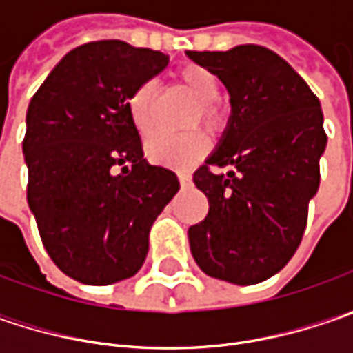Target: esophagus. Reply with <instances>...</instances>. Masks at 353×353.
<instances>
[{
	"label": "esophagus",
	"mask_w": 353,
	"mask_h": 353,
	"mask_svg": "<svg viewBox=\"0 0 353 353\" xmlns=\"http://www.w3.org/2000/svg\"><path fill=\"white\" fill-rule=\"evenodd\" d=\"M179 183H181L183 188H186V186H190L192 179H190V174H186V172H179Z\"/></svg>",
	"instance_id": "1"
}]
</instances>
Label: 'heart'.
Masks as SVG:
<instances>
[{"instance_id":"obj_1","label":"heart","mask_w":353,"mask_h":353,"mask_svg":"<svg viewBox=\"0 0 353 353\" xmlns=\"http://www.w3.org/2000/svg\"><path fill=\"white\" fill-rule=\"evenodd\" d=\"M179 82L188 90L196 102L200 103V114L196 121H202L208 128H218L222 123L220 110L212 102L220 96V82L216 74L200 64H184L176 72ZM159 88L153 80H147L129 94L128 110L131 121L141 133H149L153 129V105H155ZM210 149V141L202 131H192L184 135H169V133H157L145 143L147 157L157 163L170 169H188L196 165L200 159H204Z\"/></svg>"}]
</instances>
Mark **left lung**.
Returning a JSON list of instances; mask_svg holds the SVG:
<instances>
[{
    "mask_svg": "<svg viewBox=\"0 0 353 353\" xmlns=\"http://www.w3.org/2000/svg\"><path fill=\"white\" fill-rule=\"evenodd\" d=\"M186 57L220 78L232 105L216 149L192 176L210 208L188 228L190 251L206 275L255 285L289 263L305 234L326 149L320 102L289 62L259 45Z\"/></svg>",
    "mask_w": 353,
    "mask_h": 353,
    "instance_id": "obj_1",
    "label": "left lung"
}]
</instances>
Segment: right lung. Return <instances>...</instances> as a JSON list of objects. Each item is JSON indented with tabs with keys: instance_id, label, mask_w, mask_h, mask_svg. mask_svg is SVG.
<instances>
[{
	"instance_id": "add662e5",
	"label": "right lung",
	"mask_w": 353,
	"mask_h": 353,
	"mask_svg": "<svg viewBox=\"0 0 353 353\" xmlns=\"http://www.w3.org/2000/svg\"><path fill=\"white\" fill-rule=\"evenodd\" d=\"M169 54L96 41L50 70L27 110V202L43 245L62 273L86 285L133 277L149 230L181 188L170 169L143 157L129 94Z\"/></svg>"
}]
</instances>
